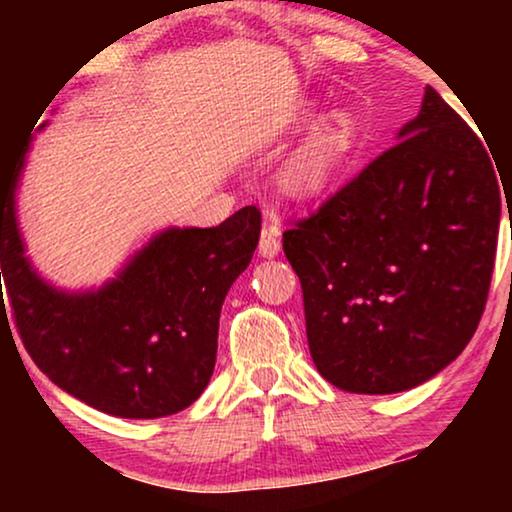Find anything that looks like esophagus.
<instances>
[{
    "label": "esophagus",
    "mask_w": 512,
    "mask_h": 512,
    "mask_svg": "<svg viewBox=\"0 0 512 512\" xmlns=\"http://www.w3.org/2000/svg\"><path fill=\"white\" fill-rule=\"evenodd\" d=\"M279 250H281L279 226H276L272 219H267V221H264L262 236H260V255L262 257H269V260H272V257L279 255Z\"/></svg>",
    "instance_id": "1"
}]
</instances>
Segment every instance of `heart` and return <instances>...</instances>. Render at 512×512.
<instances>
[{"label": "heart", "instance_id": "obj_1", "mask_svg": "<svg viewBox=\"0 0 512 512\" xmlns=\"http://www.w3.org/2000/svg\"><path fill=\"white\" fill-rule=\"evenodd\" d=\"M356 144V127L346 115L322 120L313 137L305 142L291 163V185L301 195H317L325 190L346 166Z\"/></svg>", "mask_w": 512, "mask_h": 512}]
</instances>
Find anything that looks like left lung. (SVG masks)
Here are the masks:
<instances>
[{"label":"left lung","mask_w":512,"mask_h":512,"mask_svg":"<svg viewBox=\"0 0 512 512\" xmlns=\"http://www.w3.org/2000/svg\"><path fill=\"white\" fill-rule=\"evenodd\" d=\"M498 175L477 134L426 86L397 144L284 233L327 383L392 395L462 354L489 296Z\"/></svg>","instance_id":"8db88e82"}]
</instances>
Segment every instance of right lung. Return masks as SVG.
I'll list each match as a JSON object with an SVG mask.
<instances>
[{
    "label": "right lung",
    "mask_w": 512,
    "mask_h": 512,
    "mask_svg": "<svg viewBox=\"0 0 512 512\" xmlns=\"http://www.w3.org/2000/svg\"><path fill=\"white\" fill-rule=\"evenodd\" d=\"M31 144L0 175V310L4 279L35 366L88 407L122 419L178 414L214 373L221 305L257 248L260 209L214 228H163L98 289H57L28 260L16 216Z\"/></svg>",
    "instance_id": "obj_1"
}]
</instances>
